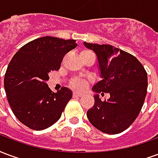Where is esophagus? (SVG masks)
Returning a JSON list of instances; mask_svg holds the SVG:
<instances>
[{"label": "esophagus", "instance_id": "esophagus-1", "mask_svg": "<svg viewBox=\"0 0 158 158\" xmlns=\"http://www.w3.org/2000/svg\"><path fill=\"white\" fill-rule=\"evenodd\" d=\"M73 97H80V96H82V94L81 93H78V92H74L73 93Z\"/></svg>", "mask_w": 158, "mask_h": 158}]
</instances>
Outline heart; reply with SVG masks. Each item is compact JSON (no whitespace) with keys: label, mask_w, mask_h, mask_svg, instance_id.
Listing matches in <instances>:
<instances>
[{"label":"heart","mask_w":158,"mask_h":158,"mask_svg":"<svg viewBox=\"0 0 158 158\" xmlns=\"http://www.w3.org/2000/svg\"><path fill=\"white\" fill-rule=\"evenodd\" d=\"M88 53H92L89 51H83L81 52V55H85ZM71 85L73 89H78V90H83V89H85V87L87 86V82L85 80L81 79H74L71 83Z\"/></svg>","instance_id":"1"}]
</instances>
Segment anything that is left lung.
<instances>
[{"mask_svg": "<svg viewBox=\"0 0 158 158\" xmlns=\"http://www.w3.org/2000/svg\"><path fill=\"white\" fill-rule=\"evenodd\" d=\"M96 53L102 80L92 87L95 104L87 111L90 123L102 132L115 135L128 129L139 115L147 90V73L139 60L111 45L84 42ZM109 93L102 102L98 93Z\"/></svg>", "mask_w": 158, "mask_h": 158, "instance_id": "obj_1", "label": "left lung"}]
</instances>
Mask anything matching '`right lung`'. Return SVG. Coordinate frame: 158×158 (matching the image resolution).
<instances>
[{
	"label": "right lung",
	"instance_id": "add662e5",
	"mask_svg": "<svg viewBox=\"0 0 158 158\" xmlns=\"http://www.w3.org/2000/svg\"><path fill=\"white\" fill-rule=\"evenodd\" d=\"M76 46L75 40L45 36L29 42L13 56L4 88L12 113L24 125L42 130L61 118L72 90L63 87L54 93L46 82L49 73L58 70L63 56Z\"/></svg>",
	"mask_w": 158,
	"mask_h": 158
}]
</instances>
